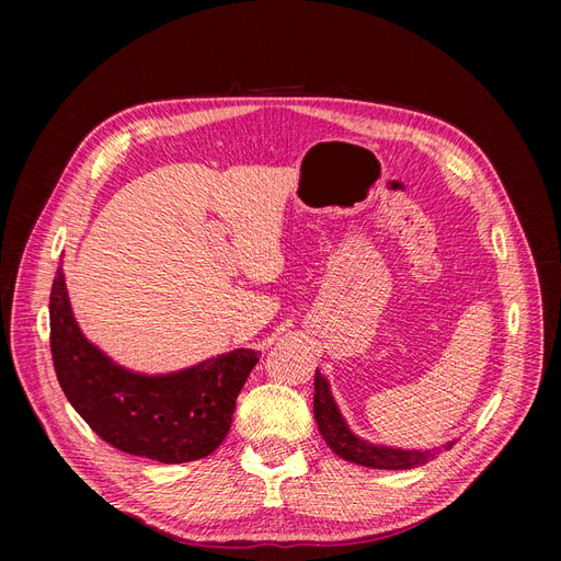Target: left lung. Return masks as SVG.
Here are the masks:
<instances>
[{"label": "left lung", "mask_w": 561, "mask_h": 561, "mask_svg": "<svg viewBox=\"0 0 561 561\" xmlns=\"http://www.w3.org/2000/svg\"><path fill=\"white\" fill-rule=\"evenodd\" d=\"M316 393H313V416L318 423V431L325 439L328 447L344 461L358 463L365 468H377V470H410L419 468L423 463L433 461L437 458L439 451H447L454 447L456 439L451 443L435 447V449H400V447H386V445H375L369 439L355 435L346 419L339 412V407L334 402V396L330 390V381L320 375L316 369Z\"/></svg>", "instance_id": "left-lung-1"}]
</instances>
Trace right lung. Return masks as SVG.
<instances>
[{"mask_svg":"<svg viewBox=\"0 0 561 561\" xmlns=\"http://www.w3.org/2000/svg\"><path fill=\"white\" fill-rule=\"evenodd\" d=\"M48 313L62 393L105 443L159 463L196 461L222 445L236 398L260 360L257 351L236 348L168 375L122 367L83 336L62 266L50 287Z\"/></svg>","mask_w":561,"mask_h":561,"instance_id":"1","label":"right lung"}]
</instances>
